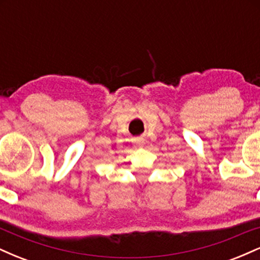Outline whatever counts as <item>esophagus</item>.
<instances>
[{
    "mask_svg": "<svg viewBox=\"0 0 260 260\" xmlns=\"http://www.w3.org/2000/svg\"><path fill=\"white\" fill-rule=\"evenodd\" d=\"M133 143L136 144V147L140 148V147H143V145H144V139H143L142 137H137V138L133 139Z\"/></svg>",
    "mask_w": 260,
    "mask_h": 260,
    "instance_id": "esophagus-1",
    "label": "esophagus"
}]
</instances>
